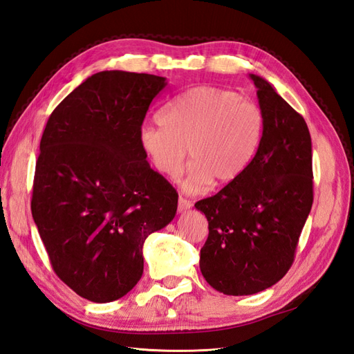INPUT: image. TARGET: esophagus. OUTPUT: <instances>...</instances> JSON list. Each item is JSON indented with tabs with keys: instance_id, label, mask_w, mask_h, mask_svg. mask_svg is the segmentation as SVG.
Segmentation results:
<instances>
[{
	"instance_id": "34e87169",
	"label": "esophagus",
	"mask_w": 354,
	"mask_h": 354,
	"mask_svg": "<svg viewBox=\"0 0 354 354\" xmlns=\"http://www.w3.org/2000/svg\"><path fill=\"white\" fill-rule=\"evenodd\" d=\"M190 208H192V202L189 199L183 198V196H180L178 198V211L180 212H185V211H187Z\"/></svg>"
}]
</instances>
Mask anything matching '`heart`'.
Listing matches in <instances>:
<instances>
[{"label": "heart", "instance_id": "obj_1", "mask_svg": "<svg viewBox=\"0 0 354 354\" xmlns=\"http://www.w3.org/2000/svg\"><path fill=\"white\" fill-rule=\"evenodd\" d=\"M264 134V116L254 102L216 87H195L171 102L159 124H146L138 143L159 174L177 177L192 160L183 187L192 194L211 181L227 185L250 167Z\"/></svg>", "mask_w": 354, "mask_h": 354}]
</instances>
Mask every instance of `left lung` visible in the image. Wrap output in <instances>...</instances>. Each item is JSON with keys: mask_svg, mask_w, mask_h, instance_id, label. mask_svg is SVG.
Segmentation results:
<instances>
[{"mask_svg": "<svg viewBox=\"0 0 354 354\" xmlns=\"http://www.w3.org/2000/svg\"><path fill=\"white\" fill-rule=\"evenodd\" d=\"M264 134L245 173L195 207L208 220L199 267L226 295H251L279 282L294 263L313 203L312 138L304 118L270 82L250 73Z\"/></svg>", "mask_w": 354, "mask_h": 354, "instance_id": "obj_1", "label": "left lung"}]
</instances>
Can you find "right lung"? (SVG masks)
<instances>
[{
	"label": "right lung",
	"mask_w": 354,
	"mask_h": 354,
	"mask_svg": "<svg viewBox=\"0 0 354 354\" xmlns=\"http://www.w3.org/2000/svg\"><path fill=\"white\" fill-rule=\"evenodd\" d=\"M167 80L91 75L50 115L30 209L53 270L80 297L111 303L143 274V243L174 218L178 195L138 143Z\"/></svg>",
	"instance_id": "1"
}]
</instances>
